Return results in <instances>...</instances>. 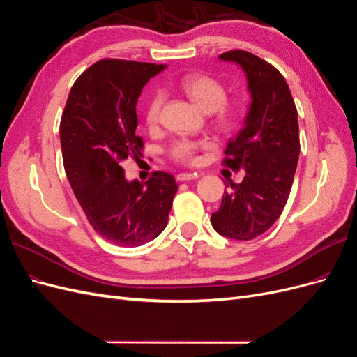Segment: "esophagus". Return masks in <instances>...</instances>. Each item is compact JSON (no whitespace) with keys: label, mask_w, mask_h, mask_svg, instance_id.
I'll use <instances>...</instances> for the list:
<instances>
[{"label":"esophagus","mask_w":357,"mask_h":357,"mask_svg":"<svg viewBox=\"0 0 357 357\" xmlns=\"http://www.w3.org/2000/svg\"><path fill=\"white\" fill-rule=\"evenodd\" d=\"M195 178H199L197 174H178V175H176V179H178L179 182L191 181V179H195Z\"/></svg>","instance_id":"esophagus-1"}]
</instances>
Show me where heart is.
Segmentation results:
<instances>
[{"instance_id":"obj_1","label":"heart","mask_w":357,"mask_h":357,"mask_svg":"<svg viewBox=\"0 0 357 357\" xmlns=\"http://www.w3.org/2000/svg\"><path fill=\"white\" fill-rule=\"evenodd\" d=\"M179 86L203 111L215 114V121L221 129H234L241 121L245 112L243 102L240 99H225L227 87L220 79L206 74H190L181 79ZM165 99L166 95L163 90H155L149 96L145 105V121L149 128H154L158 124ZM211 146L212 144L208 141H194L188 139V137H179V139L172 142L169 154L175 162L194 165L197 162V153L200 149Z\"/></svg>"}]
</instances>
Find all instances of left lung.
<instances>
[{
  "label": "left lung",
  "instance_id": "obj_1",
  "mask_svg": "<svg viewBox=\"0 0 357 357\" xmlns=\"http://www.w3.org/2000/svg\"><path fill=\"white\" fill-rule=\"evenodd\" d=\"M220 57L243 68L252 103L222 162L246 175L240 183H227L231 188L224 192L211 221L221 236L252 240L279 220L289 197L300 157L298 112L289 86L271 63L246 50H229Z\"/></svg>",
  "mask_w": 357,
  "mask_h": 357
}]
</instances>
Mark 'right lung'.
Instances as JSON below:
<instances>
[{"label":"right lung","mask_w":357,"mask_h":357,"mask_svg":"<svg viewBox=\"0 0 357 357\" xmlns=\"http://www.w3.org/2000/svg\"><path fill=\"white\" fill-rule=\"evenodd\" d=\"M165 65L102 59L77 78L61 120L68 181L95 231L111 243L141 246L167 225L178 183L157 170L145 183L128 182L121 163L142 157L135 135L136 103Z\"/></svg>","instance_id":"right-lung-1"}]
</instances>
